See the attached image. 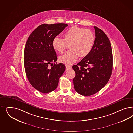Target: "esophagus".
<instances>
[{
	"label": "esophagus",
	"instance_id": "1",
	"mask_svg": "<svg viewBox=\"0 0 133 133\" xmlns=\"http://www.w3.org/2000/svg\"><path fill=\"white\" fill-rule=\"evenodd\" d=\"M66 68L67 69H71V66L70 65H66Z\"/></svg>",
	"mask_w": 133,
	"mask_h": 133
}]
</instances>
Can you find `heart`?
<instances>
[{"label":"heart","mask_w":133,"mask_h":133,"mask_svg":"<svg viewBox=\"0 0 133 133\" xmlns=\"http://www.w3.org/2000/svg\"><path fill=\"white\" fill-rule=\"evenodd\" d=\"M95 37L89 29L73 26L65 32L64 39L55 37L52 41L53 48L59 53H63L69 45L70 50L60 56V62L70 65L75 63L78 56L84 57L88 55L94 45Z\"/></svg>","instance_id":"b5f03b06"}]
</instances>
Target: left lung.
<instances>
[{"mask_svg":"<svg viewBox=\"0 0 133 133\" xmlns=\"http://www.w3.org/2000/svg\"><path fill=\"white\" fill-rule=\"evenodd\" d=\"M95 39L90 53L72 66L75 72L73 82L75 90L90 96L101 90L109 80L112 70L111 44L102 30L94 26Z\"/></svg>","mask_w":133,"mask_h":133,"instance_id":"1","label":"left lung"}]
</instances>
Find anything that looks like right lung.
I'll return each mask as SVG.
<instances>
[{
    "label": "right lung",
    "mask_w": 133,
    "mask_h": 133,
    "mask_svg": "<svg viewBox=\"0 0 133 133\" xmlns=\"http://www.w3.org/2000/svg\"><path fill=\"white\" fill-rule=\"evenodd\" d=\"M68 26L65 23L42 24L33 31L26 43L24 64L26 76L31 85L43 94L56 89L65 70L64 64H55L57 57L52 43ZM52 62L54 65L50 68Z\"/></svg>",
    "instance_id": "add662e5"
}]
</instances>
